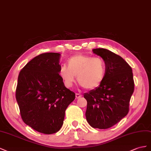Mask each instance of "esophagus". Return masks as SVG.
<instances>
[{
	"label": "esophagus",
	"mask_w": 151,
	"mask_h": 151,
	"mask_svg": "<svg viewBox=\"0 0 151 151\" xmlns=\"http://www.w3.org/2000/svg\"><path fill=\"white\" fill-rule=\"evenodd\" d=\"M75 96H76V99H79V98H80V97H81V94H80V93H76V95H75Z\"/></svg>",
	"instance_id": "esophagus-1"
}]
</instances>
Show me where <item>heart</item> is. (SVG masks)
Segmentation results:
<instances>
[{
	"mask_svg": "<svg viewBox=\"0 0 151 151\" xmlns=\"http://www.w3.org/2000/svg\"><path fill=\"white\" fill-rule=\"evenodd\" d=\"M106 71V64L102 58L78 54L68 60L67 66L63 65L61 68L59 75L68 87H71L77 76L81 86L93 90L104 81Z\"/></svg>",
	"mask_w": 151,
	"mask_h": 151,
	"instance_id": "1",
	"label": "heart"
}]
</instances>
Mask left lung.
<instances>
[{
  "label": "left lung",
  "instance_id": "1",
  "mask_svg": "<svg viewBox=\"0 0 151 151\" xmlns=\"http://www.w3.org/2000/svg\"><path fill=\"white\" fill-rule=\"evenodd\" d=\"M93 52L104 60L107 71L99 87L84 93L85 116L92 127L107 129L127 115L134 80L132 68L121 56L106 49H95Z\"/></svg>",
  "mask_w": 151,
  "mask_h": 151
}]
</instances>
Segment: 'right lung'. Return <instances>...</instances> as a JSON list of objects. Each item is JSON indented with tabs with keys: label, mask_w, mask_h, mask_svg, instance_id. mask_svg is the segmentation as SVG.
Instances as JSON below:
<instances>
[{
	"label": "right lung",
	"mask_w": 151,
	"mask_h": 151,
	"mask_svg": "<svg viewBox=\"0 0 151 151\" xmlns=\"http://www.w3.org/2000/svg\"><path fill=\"white\" fill-rule=\"evenodd\" d=\"M60 54L43 53L19 72L16 99L23 121L34 130L52 134L61 129L68 106L75 93L59 75Z\"/></svg>",
	"instance_id": "right-lung-1"
}]
</instances>
